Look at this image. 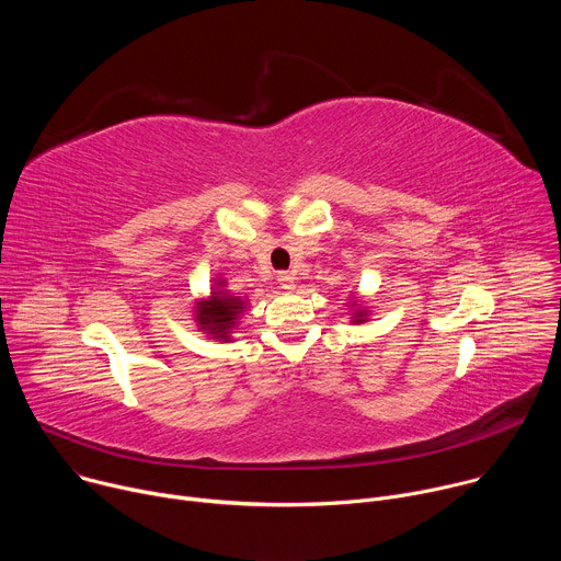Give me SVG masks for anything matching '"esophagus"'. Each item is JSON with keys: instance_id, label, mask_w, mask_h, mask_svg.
<instances>
[{"instance_id": "34e87169", "label": "esophagus", "mask_w": 561, "mask_h": 561, "mask_svg": "<svg viewBox=\"0 0 561 561\" xmlns=\"http://www.w3.org/2000/svg\"><path fill=\"white\" fill-rule=\"evenodd\" d=\"M277 282L284 290H295V286H297V277L293 273H279Z\"/></svg>"}]
</instances>
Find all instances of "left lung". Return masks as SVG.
Instances as JSON below:
<instances>
[{
    "label": "left lung",
    "mask_w": 561,
    "mask_h": 561,
    "mask_svg": "<svg viewBox=\"0 0 561 561\" xmlns=\"http://www.w3.org/2000/svg\"><path fill=\"white\" fill-rule=\"evenodd\" d=\"M348 308H351V322H353V324H366L368 317L373 314V312L368 310V306H366L357 295L351 297Z\"/></svg>",
    "instance_id": "1"
}]
</instances>
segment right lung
<instances>
[{
	"label": "right lung",
	"instance_id": "1",
	"mask_svg": "<svg viewBox=\"0 0 561 561\" xmlns=\"http://www.w3.org/2000/svg\"><path fill=\"white\" fill-rule=\"evenodd\" d=\"M210 293L195 299L193 319L197 329L208 335V340L232 342V331L239 327V319L249 308V297L232 295L226 286V279L215 277Z\"/></svg>",
	"mask_w": 561,
	"mask_h": 561
}]
</instances>
